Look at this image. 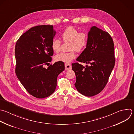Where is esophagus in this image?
<instances>
[{"instance_id":"34e87169","label":"esophagus","mask_w":134,"mask_h":134,"mask_svg":"<svg viewBox=\"0 0 134 134\" xmlns=\"http://www.w3.org/2000/svg\"><path fill=\"white\" fill-rule=\"evenodd\" d=\"M65 66L66 70H69L71 69V65L69 63H65Z\"/></svg>"}]
</instances>
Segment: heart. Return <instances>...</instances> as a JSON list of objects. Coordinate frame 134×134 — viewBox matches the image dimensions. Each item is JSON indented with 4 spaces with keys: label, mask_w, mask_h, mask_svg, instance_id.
<instances>
[{
    "label": "heart",
    "mask_w": 134,
    "mask_h": 134,
    "mask_svg": "<svg viewBox=\"0 0 134 134\" xmlns=\"http://www.w3.org/2000/svg\"><path fill=\"white\" fill-rule=\"evenodd\" d=\"M61 37L64 42H70L69 50L68 53H61L55 56L56 62L68 63L76 57L75 51L80 52L84 50L88 43V35L83 31H79L78 29L69 26L62 33ZM62 42L58 39H54L52 43V48L55 53L60 51Z\"/></svg>",
    "instance_id": "b5f03b06"
}]
</instances>
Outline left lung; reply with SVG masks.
<instances>
[{"label":"left lung","instance_id":"8db88e82","mask_svg":"<svg viewBox=\"0 0 134 134\" xmlns=\"http://www.w3.org/2000/svg\"><path fill=\"white\" fill-rule=\"evenodd\" d=\"M76 60L90 65L85 67L78 63L72 64L77 91L87 97L100 93L108 82L115 63L114 44L109 33L93 26L88 34L86 48Z\"/></svg>","mask_w":134,"mask_h":134}]
</instances>
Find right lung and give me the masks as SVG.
<instances>
[{
    "label": "right lung",
    "mask_w": 134,
    "mask_h": 134,
    "mask_svg": "<svg viewBox=\"0 0 134 134\" xmlns=\"http://www.w3.org/2000/svg\"><path fill=\"white\" fill-rule=\"evenodd\" d=\"M55 34L52 25L35 26L23 34L16 43L17 77L26 91L38 98L47 97L55 92L57 77L65 69L62 62L47 69L43 67L52 61Z\"/></svg>",
    "instance_id": "right-lung-1"
}]
</instances>
